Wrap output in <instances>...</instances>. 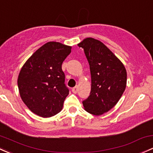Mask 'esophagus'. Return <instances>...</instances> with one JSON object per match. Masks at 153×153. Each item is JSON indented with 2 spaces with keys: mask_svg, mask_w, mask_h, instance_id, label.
I'll list each match as a JSON object with an SVG mask.
<instances>
[{
  "mask_svg": "<svg viewBox=\"0 0 153 153\" xmlns=\"http://www.w3.org/2000/svg\"><path fill=\"white\" fill-rule=\"evenodd\" d=\"M72 91L73 93H75V94H76V93L78 92V86H75L74 88H72Z\"/></svg>",
  "mask_w": 153,
  "mask_h": 153,
  "instance_id": "obj_1",
  "label": "esophagus"
}]
</instances>
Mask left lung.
<instances>
[{"mask_svg":"<svg viewBox=\"0 0 153 153\" xmlns=\"http://www.w3.org/2000/svg\"><path fill=\"white\" fill-rule=\"evenodd\" d=\"M78 45L84 51L91 78V91L83 101V107L91 114L101 115L111 110L123 95L126 87V70L99 40L86 38Z\"/></svg>","mask_w":153,"mask_h":153,"instance_id":"left-lung-1","label":"left lung"}]
</instances>
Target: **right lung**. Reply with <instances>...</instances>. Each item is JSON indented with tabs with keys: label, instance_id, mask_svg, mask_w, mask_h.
<instances>
[{
	"label": "right lung",
	"instance_id": "1",
	"mask_svg": "<svg viewBox=\"0 0 153 153\" xmlns=\"http://www.w3.org/2000/svg\"><path fill=\"white\" fill-rule=\"evenodd\" d=\"M70 53V46L49 42L22 67L17 80L20 97L35 114L51 117L62 111L70 91L62 65Z\"/></svg>",
	"mask_w": 153,
	"mask_h": 153
}]
</instances>
